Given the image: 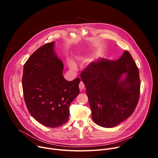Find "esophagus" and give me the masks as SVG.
I'll use <instances>...</instances> for the list:
<instances>
[{"mask_svg":"<svg viewBox=\"0 0 158 158\" xmlns=\"http://www.w3.org/2000/svg\"><path fill=\"white\" fill-rule=\"evenodd\" d=\"M79 89L81 91H82L84 87V84L83 83V82L81 81V82L79 83Z\"/></svg>","mask_w":158,"mask_h":158,"instance_id":"34e87169","label":"esophagus"}]
</instances>
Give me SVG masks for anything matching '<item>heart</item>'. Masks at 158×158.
I'll list each match as a JSON object with an SVG mask.
<instances>
[{
	"instance_id": "b5f03b06",
	"label": "heart",
	"mask_w": 158,
	"mask_h": 158,
	"mask_svg": "<svg viewBox=\"0 0 158 158\" xmlns=\"http://www.w3.org/2000/svg\"><path fill=\"white\" fill-rule=\"evenodd\" d=\"M68 65L70 67V68L72 69H75L76 68V64L74 62V61L73 60H69L68 61Z\"/></svg>"
}]
</instances>
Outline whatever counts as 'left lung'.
Segmentation results:
<instances>
[{"mask_svg": "<svg viewBox=\"0 0 158 158\" xmlns=\"http://www.w3.org/2000/svg\"><path fill=\"white\" fill-rule=\"evenodd\" d=\"M124 73L126 78L120 81ZM81 77L93 120L98 125L114 127L132 115L139 101L141 82L138 67L127 51L116 60L102 59L91 62Z\"/></svg>", "mask_w": 158, "mask_h": 158, "instance_id": "left-lung-1", "label": "left lung"}]
</instances>
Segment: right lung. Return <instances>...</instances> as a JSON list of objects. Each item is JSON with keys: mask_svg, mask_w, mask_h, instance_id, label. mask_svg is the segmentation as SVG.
<instances>
[{"mask_svg": "<svg viewBox=\"0 0 158 158\" xmlns=\"http://www.w3.org/2000/svg\"><path fill=\"white\" fill-rule=\"evenodd\" d=\"M54 44H44L29 57L22 79L29 113L49 127H59L69 120V106L79 94L81 81L79 78L73 81L64 78V65L54 51Z\"/></svg>", "mask_w": 158, "mask_h": 158, "instance_id": "1", "label": "right lung"}]
</instances>
